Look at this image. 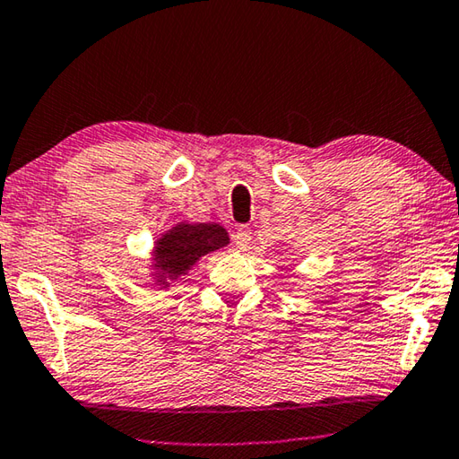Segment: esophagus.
I'll return each instance as SVG.
<instances>
[{
  "label": "esophagus",
  "mask_w": 459,
  "mask_h": 459,
  "mask_svg": "<svg viewBox=\"0 0 459 459\" xmlns=\"http://www.w3.org/2000/svg\"><path fill=\"white\" fill-rule=\"evenodd\" d=\"M251 238H253L251 227H247V224H243V227L237 229V232H235V245L238 248H247L248 243H251Z\"/></svg>",
  "instance_id": "esophagus-1"
}]
</instances>
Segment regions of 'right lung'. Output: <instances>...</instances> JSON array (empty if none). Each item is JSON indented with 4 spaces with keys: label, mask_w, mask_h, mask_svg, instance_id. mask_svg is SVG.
Returning a JSON list of instances; mask_svg holds the SVG:
<instances>
[{
    "label": "right lung",
    "mask_w": 459,
    "mask_h": 459,
    "mask_svg": "<svg viewBox=\"0 0 459 459\" xmlns=\"http://www.w3.org/2000/svg\"><path fill=\"white\" fill-rule=\"evenodd\" d=\"M224 245H229V232L221 224H178L155 243L153 267L158 269V283L168 287V281L186 275L200 257Z\"/></svg>",
    "instance_id": "right-lung-1"
}]
</instances>
